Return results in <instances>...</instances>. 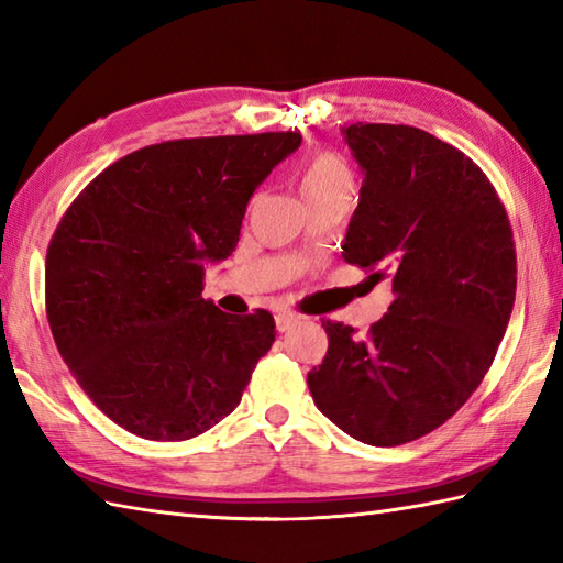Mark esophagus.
<instances>
[{"label": "esophagus", "instance_id": "esophagus-1", "mask_svg": "<svg viewBox=\"0 0 563 563\" xmlns=\"http://www.w3.org/2000/svg\"><path fill=\"white\" fill-rule=\"evenodd\" d=\"M297 321H300V317H297V314L280 312V314H275V329L288 331V329H292L297 324Z\"/></svg>", "mask_w": 563, "mask_h": 563}]
</instances>
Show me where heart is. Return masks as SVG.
<instances>
[{"label":"heart","mask_w":563,"mask_h":563,"mask_svg":"<svg viewBox=\"0 0 563 563\" xmlns=\"http://www.w3.org/2000/svg\"><path fill=\"white\" fill-rule=\"evenodd\" d=\"M297 188H300L305 202L336 194H353V172L339 154L321 152L302 166L297 176Z\"/></svg>","instance_id":"heart-1"}]
</instances>
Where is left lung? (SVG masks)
<instances>
[{"mask_svg":"<svg viewBox=\"0 0 563 563\" xmlns=\"http://www.w3.org/2000/svg\"><path fill=\"white\" fill-rule=\"evenodd\" d=\"M365 174L343 258L389 278L394 300L365 339L321 321L329 351L307 375L317 409L377 448L442 426L482 385L516 302L504 202L464 152L411 125L355 123Z\"/></svg>","mask_w":563,"mask_h":563,"instance_id":"left-lung-1","label":"left lung"}]
</instances>
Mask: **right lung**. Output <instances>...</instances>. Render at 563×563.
<instances>
[{
	"label": "right lung",
	"mask_w": 563,
	"mask_h": 563,
	"mask_svg": "<svg viewBox=\"0 0 563 563\" xmlns=\"http://www.w3.org/2000/svg\"><path fill=\"white\" fill-rule=\"evenodd\" d=\"M300 133L169 140L113 162L59 220L45 309L89 399L145 440L206 433L230 416L271 351L266 309L202 300L206 261L234 251L249 198Z\"/></svg>",
	"instance_id": "obj_1"
}]
</instances>
